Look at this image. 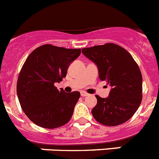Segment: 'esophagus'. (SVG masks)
<instances>
[{"label": "esophagus", "instance_id": "1", "mask_svg": "<svg viewBox=\"0 0 159 159\" xmlns=\"http://www.w3.org/2000/svg\"><path fill=\"white\" fill-rule=\"evenodd\" d=\"M81 95L82 97H86V96H89V93H85V91H81Z\"/></svg>", "mask_w": 159, "mask_h": 159}]
</instances>
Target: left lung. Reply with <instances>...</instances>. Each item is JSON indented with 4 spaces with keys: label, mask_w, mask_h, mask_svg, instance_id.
Instances as JSON below:
<instances>
[{
    "label": "left lung",
    "mask_w": 159,
    "mask_h": 159,
    "mask_svg": "<svg viewBox=\"0 0 159 159\" xmlns=\"http://www.w3.org/2000/svg\"><path fill=\"white\" fill-rule=\"evenodd\" d=\"M82 53L98 67L101 81L111 85L106 98L96 95L92 114L102 125L114 126L129 119L143 98V77L139 66L127 51L113 43L85 48Z\"/></svg>",
    "instance_id": "left-lung-1"
}]
</instances>
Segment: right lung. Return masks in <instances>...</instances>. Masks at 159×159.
Listing matches in <instances>:
<instances>
[{"label":"right lung","instance_id":"obj_1","mask_svg":"<svg viewBox=\"0 0 159 159\" xmlns=\"http://www.w3.org/2000/svg\"><path fill=\"white\" fill-rule=\"evenodd\" d=\"M80 54V49L44 45L27 57L19 74L16 93L23 111L36 125L53 129L70 120L80 93L58 90L54 84L66 78L69 66Z\"/></svg>","mask_w":159,"mask_h":159}]
</instances>
